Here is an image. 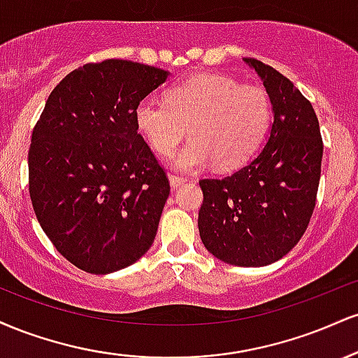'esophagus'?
<instances>
[{"mask_svg": "<svg viewBox=\"0 0 358 358\" xmlns=\"http://www.w3.org/2000/svg\"><path fill=\"white\" fill-rule=\"evenodd\" d=\"M185 182H187V178H183V176L170 175V185H171V188L182 187V185H185Z\"/></svg>", "mask_w": 358, "mask_h": 358, "instance_id": "obj_1", "label": "esophagus"}]
</instances>
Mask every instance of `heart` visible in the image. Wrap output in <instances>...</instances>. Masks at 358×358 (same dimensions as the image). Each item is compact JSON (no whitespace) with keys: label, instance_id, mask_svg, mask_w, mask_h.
I'll return each instance as SVG.
<instances>
[{"label":"heart","instance_id":"obj_1","mask_svg":"<svg viewBox=\"0 0 358 358\" xmlns=\"http://www.w3.org/2000/svg\"><path fill=\"white\" fill-rule=\"evenodd\" d=\"M271 117L264 89L217 73L192 77L168 89L166 102L143 99L134 110L138 131L162 156L173 153L188 129L192 141L176 158L180 170L210 159L220 170L241 166L262 145Z\"/></svg>","mask_w":358,"mask_h":358}]
</instances>
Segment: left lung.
<instances>
[{
    "mask_svg": "<svg viewBox=\"0 0 358 358\" xmlns=\"http://www.w3.org/2000/svg\"><path fill=\"white\" fill-rule=\"evenodd\" d=\"M269 94L274 110L268 145L224 178H202L199 231L220 261L259 268L286 256L308 229L322 173L323 141L311 102L289 79L244 59Z\"/></svg>",
    "mask_w": 358,
    "mask_h": 358,
    "instance_id": "obj_1",
    "label": "left lung"
}]
</instances>
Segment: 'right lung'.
<instances>
[{
	"mask_svg": "<svg viewBox=\"0 0 358 358\" xmlns=\"http://www.w3.org/2000/svg\"><path fill=\"white\" fill-rule=\"evenodd\" d=\"M168 72L108 59L69 73L31 133L28 190L43 232L73 266L108 274L153 244L170 195L134 110Z\"/></svg>",
	"mask_w": 358,
	"mask_h": 358,
	"instance_id": "obj_1",
	"label": "right lung"
}]
</instances>
